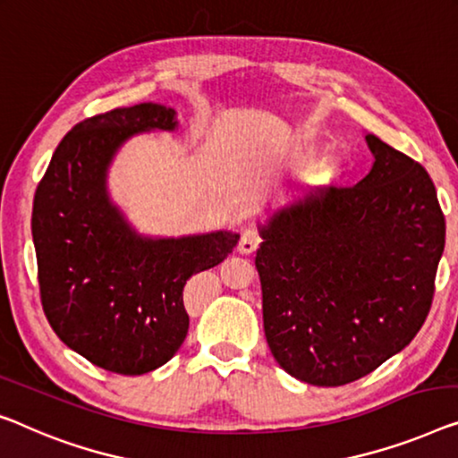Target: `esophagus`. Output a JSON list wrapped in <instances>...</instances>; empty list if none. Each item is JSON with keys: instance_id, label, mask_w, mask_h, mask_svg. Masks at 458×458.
<instances>
[{"instance_id": "34e87169", "label": "esophagus", "mask_w": 458, "mask_h": 458, "mask_svg": "<svg viewBox=\"0 0 458 458\" xmlns=\"http://www.w3.org/2000/svg\"><path fill=\"white\" fill-rule=\"evenodd\" d=\"M259 244H261V236H259V232L255 228H249L242 232L241 242H238V250H241L242 255H250V252H255L259 249Z\"/></svg>"}]
</instances>
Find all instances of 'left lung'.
<instances>
[{
  "mask_svg": "<svg viewBox=\"0 0 458 458\" xmlns=\"http://www.w3.org/2000/svg\"><path fill=\"white\" fill-rule=\"evenodd\" d=\"M366 141L370 173L273 216L255 257L273 358L317 386L366 377L411 344L445 250L428 170L377 135Z\"/></svg>",
  "mask_w": 458,
  "mask_h": 458,
  "instance_id": "left-lung-1",
  "label": "left lung"
}]
</instances>
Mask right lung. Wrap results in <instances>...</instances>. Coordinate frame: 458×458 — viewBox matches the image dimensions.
<instances>
[{
  "label": "right lung",
  "mask_w": 458,
  "mask_h": 458,
  "mask_svg": "<svg viewBox=\"0 0 458 458\" xmlns=\"http://www.w3.org/2000/svg\"><path fill=\"white\" fill-rule=\"evenodd\" d=\"M176 127L174 111L141 102L84 119L55 149L32 203L40 304L67 347L108 372L146 374L189 331L182 288L222 263L238 234L141 238L106 197V166L129 135Z\"/></svg>",
  "instance_id": "right-lung-1"
}]
</instances>
